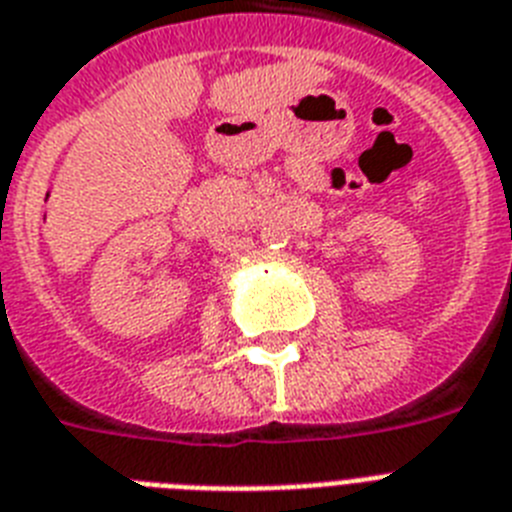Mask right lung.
<instances>
[{
  "mask_svg": "<svg viewBox=\"0 0 512 512\" xmlns=\"http://www.w3.org/2000/svg\"><path fill=\"white\" fill-rule=\"evenodd\" d=\"M46 196H49V193H46Z\"/></svg>",
  "mask_w": 512,
  "mask_h": 512,
  "instance_id": "1",
  "label": "right lung"
}]
</instances>
